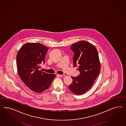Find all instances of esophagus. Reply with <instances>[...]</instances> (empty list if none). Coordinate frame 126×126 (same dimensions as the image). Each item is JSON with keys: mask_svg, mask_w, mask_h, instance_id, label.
Listing matches in <instances>:
<instances>
[{"mask_svg": "<svg viewBox=\"0 0 126 126\" xmlns=\"http://www.w3.org/2000/svg\"><path fill=\"white\" fill-rule=\"evenodd\" d=\"M58 76L60 77L61 78H63V77H64L65 76V75H61V74H57Z\"/></svg>", "mask_w": 126, "mask_h": 126, "instance_id": "esophagus-1", "label": "esophagus"}]
</instances>
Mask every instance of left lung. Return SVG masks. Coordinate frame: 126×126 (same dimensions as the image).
I'll list each match as a JSON object with an SVG mask.
<instances>
[{
    "instance_id": "1",
    "label": "left lung",
    "mask_w": 126,
    "mask_h": 126,
    "mask_svg": "<svg viewBox=\"0 0 126 126\" xmlns=\"http://www.w3.org/2000/svg\"><path fill=\"white\" fill-rule=\"evenodd\" d=\"M74 52V67L79 65L80 74L71 77L73 83L68 86L74 94L80 95L92 87L101 70L98 52L95 47L85 41L73 44L70 47Z\"/></svg>"
}]
</instances>
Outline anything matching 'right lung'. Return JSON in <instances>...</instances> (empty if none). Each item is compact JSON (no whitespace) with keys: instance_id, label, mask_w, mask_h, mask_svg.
Returning <instances> with one entry per match:
<instances>
[{"instance_id":"obj_1","label":"right lung","mask_w":126,"mask_h":126,"mask_svg":"<svg viewBox=\"0 0 126 126\" xmlns=\"http://www.w3.org/2000/svg\"><path fill=\"white\" fill-rule=\"evenodd\" d=\"M48 48L38 43L24 44L16 55V66L19 77L32 91L41 93L49 88L56 75L39 70L40 64Z\"/></svg>"}]
</instances>
